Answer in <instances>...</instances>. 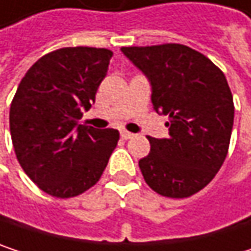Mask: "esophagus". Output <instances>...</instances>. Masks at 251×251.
Here are the masks:
<instances>
[{
  "instance_id": "1",
  "label": "esophagus",
  "mask_w": 251,
  "mask_h": 251,
  "mask_svg": "<svg viewBox=\"0 0 251 251\" xmlns=\"http://www.w3.org/2000/svg\"><path fill=\"white\" fill-rule=\"evenodd\" d=\"M121 136H122V139H130V138H133L135 135L130 133V132H127V130H122V132H121Z\"/></svg>"
}]
</instances>
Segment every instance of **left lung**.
Listing matches in <instances>:
<instances>
[{"mask_svg": "<svg viewBox=\"0 0 251 251\" xmlns=\"http://www.w3.org/2000/svg\"><path fill=\"white\" fill-rule=\"evenodd\" d=\"M121 50L148 78L154 110L169 116V136H150L151 151L139 160L147 184L167 198L195 195L228 152L234 103L226 75L205 55L178 43Z\"/></svg>", "mask_w": 251, "mask_h": 251, "instance_id": "obj_1", "label": "left lung"}]
</instances>
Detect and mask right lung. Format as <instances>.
I'll use <instances>...</instances> for the list:
<instances>
[{"instance_id":"add662e5","label":"right lung","mask_w":251,"mask_h":251,"mask_svg":"<svg viewBox=\"0 0 251 251\" xmlns=\"http://www.w3.org/2000/svg\"><path fill=\"white\" fill-rule=\"evenodd\" d=\"M112 56L101 48H62L34 62L19 84L10 107L14 151L50 196L74 198L94 186L118 145L119 130L79 124Z\"/></svg>"}]
</instances>
